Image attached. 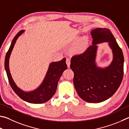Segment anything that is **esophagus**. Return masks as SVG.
Listing matches in <instances>:
<instances>
[{
	"mask_svg": "<svg viewBox=\"0 0 129 129\" xmlns=\"http://www.w3.org/2000/svg\"><path fill=\"white\" fill-rule=\"evenodd\" d=\"M66 63L67 64V67L68 68H70V65H71V60H70L69 58H67V60H66Z\"/></svg>",
	"mask_w": 129,
	"mask_h": 129,
	"instance_id": "1",
	"label": "esophagus"
}]
</instances>
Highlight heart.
Instances as JSON below:
<instances>
[{
    "label": "heart",
    "instance_id": "heart-1",
    "mask_svg": "<svg viewBox=\"0 0 129 129\" xmlns=\"http://www.w3.org/2000/svg\"><path fill=\"white\" fill-rule=\"evenodd\" d=\"M82 50V48L81 47H79L77 48V51H78V52H79V51H81Z\"/></svg>",
    "mask_w": 129,
    "mask_h": 129
}]
</instances>
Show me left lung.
I'll list each match as a JSON object with an SVG mask.
<instances>
[{
    "instance_id": "left-lung-1",
    "label": "left lung",
    "mask_w": 129,
    "mask_h": 129,
    "mask_svg": "<svg viewBox=\"0 0 129 129\" xmlns=\"http://www.w3.org/2000/svg\"><path fill=\"white\" fill-rule=\"evenodd\" d=\"M92 45L85 52L72 57L71 68L74 72L73 83L82 99L93 103L104 102L113 95L122 81L124 58L122 51L110 30L95 28L91 31ZM107 42L113 55L107 67L97 65V44Z\"/></svg>"
}]
</instances>
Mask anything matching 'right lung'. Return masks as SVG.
I'll use <instances>...</instances> for the list:
<instances>
[{"instance_id": "add662e5", "label": "right lung", "mask_w": 129, "mask_h": 129, "mask_svg": "<svg viewBox=\"0 0 129 129\" xmlns=\"http://www.w3.org/2000/svg\"><path fill=\"white\" fill-rule=\"evenodd\" d=\"M22 30L16 34L11 42L10 47L6 53L4 66L7 74L9 84L15 93L24 101L33 104H42L48 102L56 91L58 82L65 70L67 69L66 58H64L59 61L52 62L49 65L47 72L42 83L37 88L29 91H24L17 86L13 81L9 71V62L12 51L16 41L25 32Z\"/></svg>"}]
</instances>
